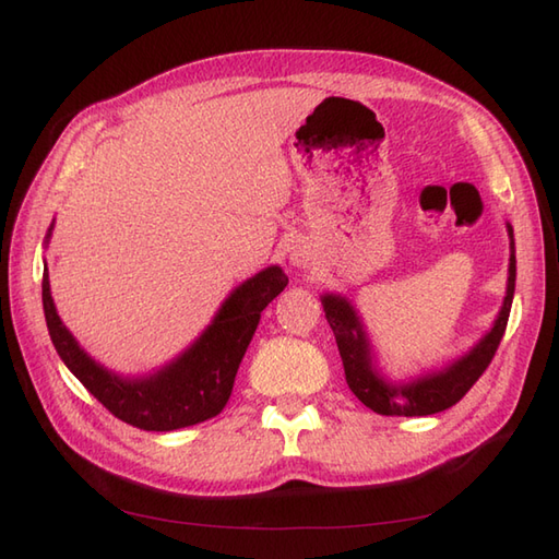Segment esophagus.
Listing matches in <instances>:
<instances>
[{
	"label": "esophagus",
	"mask_w": 559,
	"mask_h": 559,
	"mask_svg": "<svg viewBox=\"0 0 559 559\" xmlns=\"http://www.w3.org/2000/svg\"><path fill=\"white\" fill-rule=\"evenodd\" d=\"M290 264L305 269L307 264H310V252H307V249H305L302 245H295V247L290 249Z\"/></svg>",
	"instance_id": "obj_1"
}]
</instances>
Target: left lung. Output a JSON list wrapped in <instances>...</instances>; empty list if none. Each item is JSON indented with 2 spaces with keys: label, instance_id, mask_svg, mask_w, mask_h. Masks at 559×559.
<instances>
[{
  "label": "left lung",
  "instance_id": "obj_1",
  "mask_svg": "<svg viewBox=\"0 0 559 559\" xmlns=\"http://www.w3.org/2000/svg\"><path fill=\"white\" fill-rule=\"evenodd\" d=\"M509 233V276H507V293L500 312L488 334H485L476 346L468 353L459 355L444 367L437 370L415 374L408 379L386 377L377 365V355L372 350L370 334L362 324V317L355 310L346 295L324 293L322 307L326 322L334 331L336 346L346 370V382L350 391L358 396L367 408H372L379 415H432L447 411L459 403L466 391L478 382V377L488 370L495 350L500 346L504 336L507 319L512 312L514 286H516V249H514V230L507 223Z\"/></svg>",
  "mask_w": 559,
  "mask_h": 559
}]
</instances>
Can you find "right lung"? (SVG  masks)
Segmentation results:
<instances>
[{
  "label": "right lung",
  "instance_id": "right-lung-1",
  "mask_svg": "<svg viewBox=\"0 0 559 559\" xmlns=\"http://www.w3.org/2000/svg\"><path fill=\"white\" fill-rule=\"evenodd\" d=\"M55 221L45 235L50 245ZM288 286L281 266H266L240 283L189 346L148 374L124 377L93 360L57 314L50 273L43 269V310L59 358L115 418L139 430L170 432L218 415L233 394L235 374L264 307Z\"/></svg>",
  "mask_w": 559,
  "mask_h": 559
}]
</instances>
